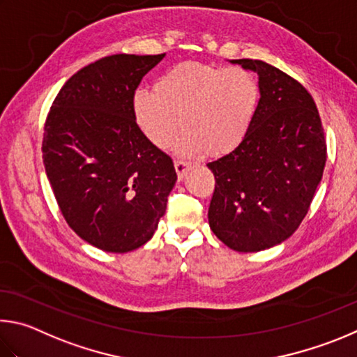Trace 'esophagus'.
<instances>
[{"mask_svg": "<svg viewBox=\"0 0 357 357\" xmlns=\"http://www.w3.org/2000/svg\"><path fill=\"white\" fill-rule=\"evenodd\" d=\"M174 166H175V172H177V175H178V180H182L183 177H185V174L190 171V165L186 161H175L174 162Z\"/></svg>", "mask_w": 357, "mask_h": 357, "instance_id": "1", "label": "esophagus"}]
</instances>
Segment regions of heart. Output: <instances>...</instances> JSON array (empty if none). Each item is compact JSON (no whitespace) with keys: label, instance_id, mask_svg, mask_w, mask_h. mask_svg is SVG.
I'll use <instances>...</instances> for the list:
<instances>
[{"label":"heart","instance_id":"heart-1","mask_svg":"<svg viewBox=\"0 0 357 357\" xmlns=\"http://www.w3.org/2000/svg\"><path fill=\"white\" fill-rule=\"evenodd\" d=\"M259 81L246 68L182 62L153 83V92L137 91L133 114L153 146L197 156L229 153L245 141L257 114Z\"/></svg>","mask_w":357,"mask_h":357}]
</instances>
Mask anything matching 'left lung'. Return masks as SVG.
<instances>
[{"label": "left lung", "instance_id": "left-lung-1", "mask_svg": "<svg viewBox=\"0 0 357 357\" xmlns=\"http://www.w3.org/2000/svg\"><path fill=\"white\" fill-rule=\"evenodd\" d=\"M257 73V114L238 147L208 162L216 186L208 224L224 245L259 252L290 238L307 215L326 165L320 114L305 87L257 59H230Z\"/></svg>", "mask_w": 357, "mask_h": 357}]
</instances>
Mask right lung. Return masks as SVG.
<instances>
[{"label": "right lung", "instance_id": "obj_1", "mask_svg": "<svg viewBox=\"0 0 357 357\" xmlns=\"http://www.w3.org/2000/svg\"><path fill=\"white\" fill-rule=\"evenodd\" d=\"M166 54H112L62 86L43 131V165L66 221L81 238L123 254L152 238L177 174L133 114L136 87Z\"/></svg>", "mask_w": 357, "mask_h": 357}]
</instances>
